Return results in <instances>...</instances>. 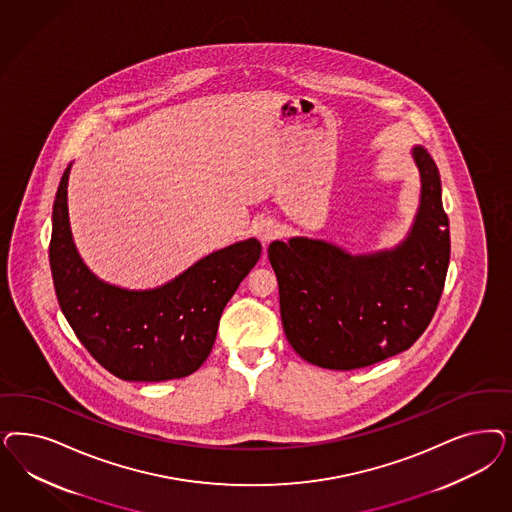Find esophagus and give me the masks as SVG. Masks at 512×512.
I'll return each instance as SVG.
<instances>
[{"instance_id":"obj_1","label":"esophagus","mask_w":512,"mask_h":512,"mask_svg":"<svg viewBox=\"0 0 512 512\" xmlns=\"http://www.w3.org/2000/svg\"><path fill=\"white\" fill-rule=\"evenodd\" d=\"M254 230H256V235L260 237V241L267 245L269 241H273L277 235H279V228H277V224L273 222V220H262V222H258L256 226H254Z\"/></svg>"}]
</instances>
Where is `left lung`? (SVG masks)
Instances as JSON below:
<instances>
[{"mask_svg":"<svg viewBox=\"0 0 512 512\" xmlns=\"http://www.w3.org/2000/svg\"><path fill=\"white\" fill-rule=\"evenodd\" d=\"M422 198L409 237L390 252L350 256L324 241H273L282 328L307 362L352 371L413 347L437 311L450 262L439 169L414 147Z\"/></svg>","mask_w":512,"mask_h":512,"instance_id":"left-lung-1","label":"left lung"}]
</instances>
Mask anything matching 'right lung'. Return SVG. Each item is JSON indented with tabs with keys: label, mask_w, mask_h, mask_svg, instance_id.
<instances>
[{
	"label": "right lung",
	"mask_w": 512,
	"mask_h": 512,
	"mask_svg": "<svg viewBox=\"0 0 512 512\" xmlns=\"http://www.w3.org/2000/svg\"><path fill=\"white\" fill-rule=\"evenodd\" d=\"M67 165L54 199L49 258L54 290L71 330L92 358L122 380L192 375L215 345L222 311L262 254L258 239L216 250L160 288L105 284L83 264L67 216Z\"/></svg>",
	"instance_id": "obj_1"
}]
</instances>
